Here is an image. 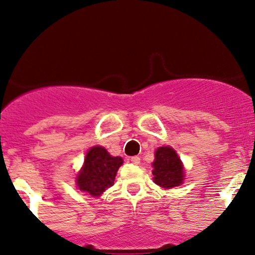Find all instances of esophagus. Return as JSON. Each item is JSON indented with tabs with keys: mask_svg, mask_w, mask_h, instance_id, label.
<instances>
[{
	"mask_svg": "<svg viewBox=\"0 0 255 255\" xmlns=\"http://www.w3.org/2000/svg\"><path fill=\"white\" fill-rule=\"evenodd\" d=\"M130 162L133 163V164H139L140 163V157H137V156H133V157H130Z\"/></svg>",
	"mask_w": 255,
	"mask_h": 255,
	"instance_id": "34e87169",
	"label": "esophagus"
}]
</instances>
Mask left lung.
<instances>
[{
    "label": "left lung",
    "mask_w": 255,
    "mask_h": 255,
    "mask_svg": "<svg viewBox=\"0 0 255 255\" xmlns=\"http://www.w3.org/2000/svg\"><path fill=\"white\" fill-rule=\"evenodd\" d=\"M153 165V181L163 188H172L183 181V166L177 153L171 147L157 148L154 154Z\"/></svg>",
    "instance_id": "8db88e82"
}]
</instances>
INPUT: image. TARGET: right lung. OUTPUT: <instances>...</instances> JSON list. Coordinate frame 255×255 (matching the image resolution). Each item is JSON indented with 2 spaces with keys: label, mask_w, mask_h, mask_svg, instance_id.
Segmentation results:
<instances>
[{
  "label": "right lung",
  "mask_w": 255,
  "mask_h": 255,
  "mask_svg": "<svg viewBox=\"0 0 255 255\" xmlns=\"http://www.w3.org/2000/svg\"><path fill=\"white\" fill-rule=\"evenodd\" d=\"M122 163L121 157H111L104 147H92L87 152L85 164L77 177L79 189L93 197L101 195L114 184Z\"/></svg>",
  "instance_id": "1"
}]
</instances>
